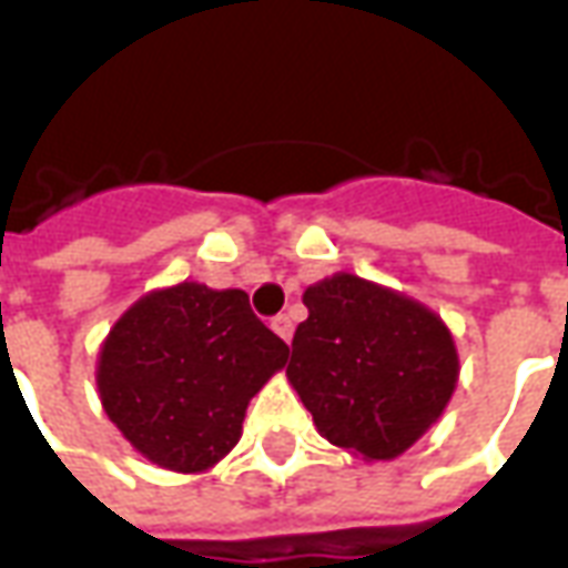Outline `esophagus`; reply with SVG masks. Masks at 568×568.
Segmentation results:
<instances>
[{
    "label": "esophagus",
    "mask_w": 568,
    "mask_h": 568,
    "mask_svg": "<svg viewBox=\"0 0 568 568\" xmlns=\"http://www.w3.org/2000/svg\"><path fill=\"white\" fill-rule=\"evenodd\" d=\"M271 328H273V332H276V334H280V337H283L285 344L292 341V332H295V325H292V320H288L285 313H280V316H273Z\"/></svg>",
    "instance_id": "34e87169"
}]
</instances>
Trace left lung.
Returning a JSON list of instances; mask_svg holds the SVG:
<instances>
[{
    "label": "left lung",
    "instance_id": "left-lung-1",
    "mask_svg": "<svg viewBox=\"0 0 568 568\" xmlns=\"http://www.w3.org/2000/svg\"><path fill=\"white\" fill-rule=\"evenodd\" d=\"M285 377L322 438L365 463L395 459L435 426L459 353L435 310L405 292L334 273L304 292Z\"/></svg>",
    "mask_w": 568,
    "mask_h": 568
}]
</instances>
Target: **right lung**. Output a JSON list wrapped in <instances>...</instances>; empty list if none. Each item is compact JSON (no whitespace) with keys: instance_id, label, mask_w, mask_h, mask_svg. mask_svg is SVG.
<instances>
[{"instance_id":"right-lung-1","label":"right lung","mask_w":568,"mask_h":568,"mask_svg":"<svg viewBox=\"0 0 568 568\" xmlns=\"http://www.w3.org/2000/svg\"><path fill=\"white\" fill-rule=\"evenodd\" d=\"M288 346L240 288L179 283L142 295L100 346L105 417L149 463L200 475L234 450L248 402Z\"/></svg>"}]
</instances>
